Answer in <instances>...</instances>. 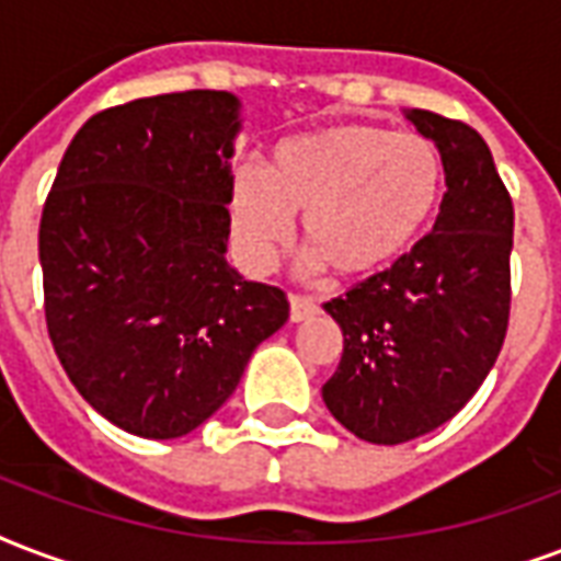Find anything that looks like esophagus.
<instances>
[{
  "label": "esophagus",
  "mask_w": 561,
  "mask_h": 561,
  "mask_svg": "<svg viewBox=\"0 0 561 561\" xmlns=\"http://www.w3.org/2000/svg\"><path fill=\"white\" fill-rule=\"evenodd\" d=\"M314 311H318V302H314V299L290 294V320H294V323H299V320H309Z\"/></svg>",
  "instance_id": "34e87169"
}]
</instances>
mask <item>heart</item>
Returning <instances> with one entry per match:
<instances>
[{
    "mask_svg": "<svg viewBox=\"0 0 561 561\" xmlns=\"http://www.w3.org/2000/svg\"><path fill=\"white\" fill-rule=\"evenodd\" d=\"M444 182V156L430 138L337 123L279 144L271 173L238 167L229 214L252 271L276 262L290 243L294 217H302V241L318 267L341 279H370L430 232Z\"/></svg>",
    "mask_w": 561,
    "mask_h": 561,
    "instance_id": "1",
    "label": "heart"
}]
</instances>
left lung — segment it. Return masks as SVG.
<instances>
[{"mask_svg":"<svg viewBox=\"0 0 561 561\" xmlns=\"http://www.w3.org/2000/svg\"><path fill=\"white\" fill-rule=\"evenodd\" d=\"M405 117L444 156L447 194L433 232L394 267L323 302L344 335L323 403L370 444L433 433L477 394L503 347L512 299L515 211L489 144L433 111Z\"/></svg>","mask_w":561,"mask_h":561,"instance_id":"1","label":"left lung"}]
</instances>
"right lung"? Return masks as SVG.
<instances>
[{
	"mask_svg": "<svg viewBox=\"0 0 561 561\" xmlns=\"http://www.w3.org/2000/svg\"><path fill=\"white\" fill-rule=\"evenodd\" d=\"M241 100L147 96L76 131L41 217L46 327L79 394L119 430L182 438L232 397L285 290L226 262Z\"/></svg>",
	"mask_w": 561,
	"mask_h": 561,
	"instance_id": "1",
	"label": "right lung"
}]
</instances>
